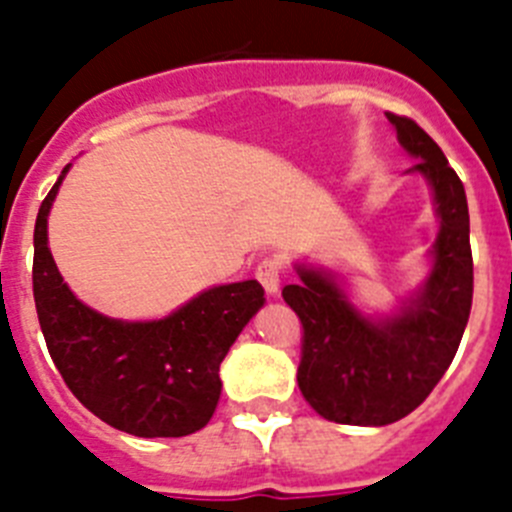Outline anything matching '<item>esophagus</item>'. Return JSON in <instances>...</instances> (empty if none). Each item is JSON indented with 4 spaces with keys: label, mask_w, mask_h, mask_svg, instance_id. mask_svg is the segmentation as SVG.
<instances>
[{
    "label": "esophagus",
    "mask_w": 512,
    "mask_h": 512,
    "mask_svg": "<svg viewBox=\"0 0 512 512\" xmlns=\"http://www.w3.org/2000/svg\"><path fill=\"white\" fill-rule=\"evenodd\" d=\"M256 279L266 289V295H279V282H282V264L277 259H264L256 266Z\"/></svg>",
    "instance_id": "obj_1"
}]
</instances>
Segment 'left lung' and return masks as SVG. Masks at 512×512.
Here are the masks:
<instances>
[{"mask_svg":"<svg viewBox=\"0 0 512 512\" xmlns=\"http://www.w3.org/2000/svg\"><path fill=\"white\" fill-rule=\"evenodd\" d=\"M387 120L418 161L408 174L428 182L441 223L428 279L390 315H364L336 274L315 266L295 264L300 282L282 289L305 330L297 369L302 397L325 420L343 425H390L413 413L454 361L472 310L464 184L418 122L392 112Z\"/></svg>","mask_w":512,"mask_h":512,"instance_id":"8db88e82","label":"left lung"}]
</instances>
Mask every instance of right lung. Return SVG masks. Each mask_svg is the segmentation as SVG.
Instances as JSON below:
<instances>
[{
    "mask_svg": "<svg viewBox=\"0 0 512 512\" xmlns=\"http://www.w3.org/2000/svg\"><path fill=\"white\" fill-rule=\"evenodd\" d=\"M35 220L33 295L51 359L76 400L107 425L140 438H179L210 423L220 400V364L264 307L256 279L220 284L161 320H117L92 310L63 282L48 248V212Z\"/></svg>",
    "mask_w": 512,
    "mask_h": 512,
    "instance_id": "right-lung-1",
    "label": "right lung"
}]
</instances>
